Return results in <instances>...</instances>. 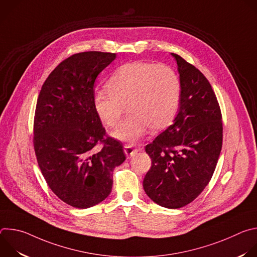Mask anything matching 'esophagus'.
Here are the masks:
<instances>
[{
  "label": "esophagus",
  "mask_w": 257,
  "mask_h": 257,
  "mask_svg": "<svg viewBox=\"0 0 257 257\" xmlns=\"http://www.w3.org/2000/svg\"><path fill=\"white\" fill-rule=\"evenodd\" d=\"M141 148H134L133 145H124V153L127 156V158H131L133 156H135L138 152H141Z\"/></svg>",
  "instance_id": "34e87169"
}]
</instances>
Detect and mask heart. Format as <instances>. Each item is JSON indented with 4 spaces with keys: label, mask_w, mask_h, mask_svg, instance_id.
<instances>
[{
    "label": "heart",
    "mask_w": 257,
    "mask_h": 257,
    "mask_svg": "<svg viewBox=\"0 0 257 257\" xmlns=\"http://www.w3.org/2000/svg\"><path fill=\"white\" fill-rule=\"evenodd\" d=\"M181 96L176 72L164 64L134 61L119 67L108 78L106 89L94 94V109L107 127H116L124 113L129 115L113 132L126 142H136L151 128L159 131L175 118Z\"/></svg>",
    "instance_id": "heart-1"
}]
</instances>
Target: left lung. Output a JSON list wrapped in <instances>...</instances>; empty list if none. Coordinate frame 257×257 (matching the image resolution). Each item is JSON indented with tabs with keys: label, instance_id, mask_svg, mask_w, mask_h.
Wrapping results in <instances>:
<instances>
[{
	"label": "left lung",
	"instance_id": "obj_1",
	"mask_svg": "<svg viewBox=\"0 0 257 257\" xmlns=\"http://www.w3.org/2000/svg\"><path fill=\"white\" fill-rule=\"evenodd\" d=\"M178 66V113L164 132L145 146L152 168L143 188L156 203L180 208L193 201L210 181L223 143L222 114L208 80L193 65L171 54Z\"/></svg>",
	"mask_w": 257,
	"mask_h": 257
}]
</instances>
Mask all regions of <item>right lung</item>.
I'll return each instance as SVG.
<instances>
[{
    "mask_svg": "<svg viewBox=\"0 0 257 257\" xmlns=\"http://www.w3.org/2000/svg\"><path fill=\"white\" fill-rule=\"evenodd\" d=\"M116 54L84 52L59 64L36 102L33 144L52 191L67 204L88 208L112 191L114 169L126 160L122 143L106 137L94 104V82ZM103 149L95 153L98 142Z\"/></svg>",
    "mask_w": 257,
    "mask_h": 257,
    "instance_id": "1",
    "label": "right lung"
}]
</instances>
